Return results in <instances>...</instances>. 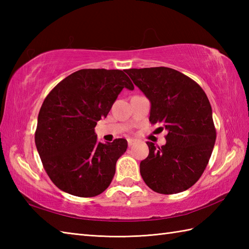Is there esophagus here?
I'll list each match as a JSON object with an SVG mask.
<instances>
[{
	"mask_svg": "<svg viewBox=\"0 0 249 249\" xmlns=\"http://www.w3.org/2000/svg\"><path fill=\"white\" fill-rule=\"evenodd\" d=\"M127 143H128V146H131V145H134V144L136 143V140H134V139H130V138H128V139H127Z\"/></svg>",
	"mask_w": 249,
	"mask_h": 249,
	"instance_id": "obj_1",
	"label": "esophagus"
}]
</instances>
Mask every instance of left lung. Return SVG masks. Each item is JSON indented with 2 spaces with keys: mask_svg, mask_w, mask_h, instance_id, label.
<instances>
[{
  "mask_svg": "<svg viewBox=\"0 0 249 249\" xmlns=\"http://www.w3.org/2000/svg\"><path fill=\"white\" fill-rule=\"evenodd\" d=\"M125 71L150 100L151 124L168 131L161 147L146 142L150 153L140 162L141 177L158 194L184 192L202 176L215 144L209 98L197 82L172 68Z\"/></svg>",
  "mask_w": 249,
  "mask_h": 249,
  "instance_id": "obj_1",
  "label": "left lung"
}]
</instances>
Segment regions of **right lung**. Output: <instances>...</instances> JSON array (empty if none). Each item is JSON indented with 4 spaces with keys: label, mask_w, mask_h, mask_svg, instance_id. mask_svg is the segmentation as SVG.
Listing matches in <instances>:
<instances>
[{
    "label": "right lung",
    "mask_w": 249,
    "mask_h": 249,
    "mask_svg": "<svg viewBox=\"0 0 249 249\" xmlns=\"http://www.w3.org/2000/svg\"><path fill=\"white\" fill-rule=\"evenodd\" d=\"M125 71H78L57 83L41 105L35 144L47 174L63 192L95 197L112 181L127 141L102 143L94 128L122 89H134Z\"/></svg>",
    "instance_id": "add662e5"
}]
</instances>
